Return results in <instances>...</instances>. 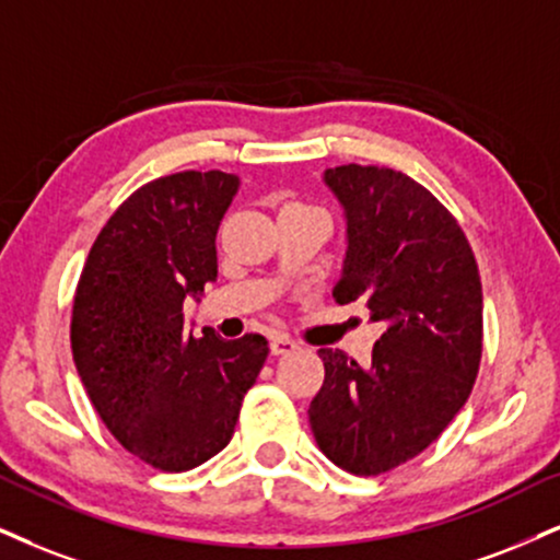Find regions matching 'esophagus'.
<instances>
[{"label": "esophagus", "mask_w": 560, "mask_h": 560, "mask_svg": "<svg viewBox=\"0 0 560 560\" xmlns=\"http://www.w3.org/2000/svg\"><path fill=\"white\" fill-rule=\"evenodd\" d=\"M269 348H272L275 355H285V353H291V350L299 348V345H295V340H291L288 335H275L272 340H269Z\"/></svg>", "instance_id": "esophagus-1"}]
</instances>
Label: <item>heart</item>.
I'll use <instances>...</instances> for the list:
<instances>
[{
	"label": "heart",
	"instance_id": "b5f03b06",
	"mask_svg": "<svg viewBox=\"0 0 560 560\" xmlns=\"http://www.w3.org/2000/svg\"><path fill=\"white\" fill-rule=\"evenodd\" d=\"M295 205H299V202H295Z\"/></svg>",
	"mask_w": 560,
	"mask_h": 560
}]
</instances>
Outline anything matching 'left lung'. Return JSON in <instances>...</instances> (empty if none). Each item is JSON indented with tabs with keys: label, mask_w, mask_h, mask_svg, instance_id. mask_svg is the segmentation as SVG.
Segmentation results:
<instances>
[{
	"label": "left lung",
	"mask_w": 560,
	"mask_h": 560,
	"mask_svg": "<svg viewBox=\"0 0 560 560\" xmlns=\"http://www.w3.org/2000/svg\"><path fill=\"white\" fill-rule=\"evenodd\" d=\"M348 223L337 303L384 324L369 363L322 348L308 407L316 444L342 470L382 475L418 457L470 397L482 355V288L452 212L378 165L324 171Z\"/></svg>",
	"instance_id": "obj_1"
}]
</instances>
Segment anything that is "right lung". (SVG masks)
<instances>
[{
	"label": "right lung",
	"instance_id": "add662e5",
	"mask_svg": "<svg viewBox=\"0 0 560 560\" xmlns=\"http://www.w3.org/2000/svg\"><path fill=\"white\" fill-rule=\"evenodd\" d=\"M238 176L182 171L140 186L82 267L72 358L114 439L155 470L215 457L267 361V340L186 332L184 301L218 278L215 236Z\"/></svg>",
	"mask_w": 560,
	"mask_h": 560
}]
</instances>
